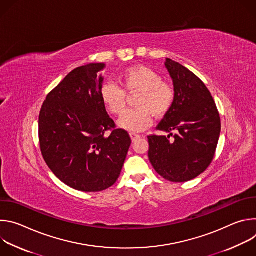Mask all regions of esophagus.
Listing matches in <instances>:
<instances>
[{"label":"esophagus","instance_id":"34e87169","mask_svg":"<svg viewBox=\"0 0 256 256\" xmlns=\"http://www.w3.org/2000/svg\"><path fill=\"white\" fill-rule=\"evenodd\" d=\"M130 138H132V142H134L136 140H138V138H140V134H134V132H130Z\"/></svg>","mask_w":256,"mask_h":256}]
</instances>
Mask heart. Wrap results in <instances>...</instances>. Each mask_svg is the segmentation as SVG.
Wrapping results in <instances>:
<instances>
[{
    "mask_svg": "<svg viewBox=\"0 0 256 256\" xmlns=\"http://www.w3.org/2000/svg\"><path fill=\"white\" fill-rule=\"evenodd\" d=\"M120 86L107 82L103 84L100 96L104 106L114 114H120L126 104V94L138 93L136 106L128 109L118 120L120 128L130 132H140L156 118L166 116L174 104L176 93L173 85L164 82L162 76L151 68L136 66L126 70L120 76Z\"/></svg>",
    "mask_w": 256,
    "mask_h": 256,
    "instance_id": "obj_1",
    "label": "heart"
}]
</instances>
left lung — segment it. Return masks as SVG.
<instances>
[{
  "mask_svg": "<svg viewBox=\"0 0 256 256\" xmlns=\"http://www.w3.org/2000/svg\"><path fill=\"white\" fill-rule=\"evenodd\" d=\"M165 66L176 98L157 130L170 134L148 136V156L163 178L186 182L198 177L212 163L221 134V120L210 92L198 77L170 58H166ZM171 131L176 132L174 136Z\"/></svg>",
  "mask_w": 256,
  "mask_h": 256,
  "instance_id": "8db88e82",
  "label": "left lung"
}]
</instances>
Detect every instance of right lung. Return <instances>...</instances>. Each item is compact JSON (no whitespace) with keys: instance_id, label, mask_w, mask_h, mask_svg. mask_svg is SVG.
<instances>
[{"instance_id":"1","label":"right lung","mask_w":256,"mask_h":256,"mask_svg":"<svg viewBox=\"0 0 256 256\" xmlns=\"http://www.w3.org/2000/svg\"><path fill=\"white\" fill-rule=\"evenodd\" d=\"M105 64L72 70L46 96L38 120L40 150L54 174L68 186L96 192L120 175L132 140L116 128L101 100ZM107 130L111 132L106 134Z\"/></svg>"}]
</instances>
